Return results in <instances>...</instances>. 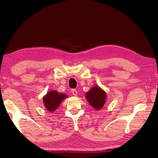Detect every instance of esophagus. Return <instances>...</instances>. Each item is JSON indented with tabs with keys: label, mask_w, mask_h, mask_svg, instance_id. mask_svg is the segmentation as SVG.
Segmentation results:
<instances>
[{
	"label": "esophagus",
	"mask_w": 158,
	"mask_h": 158,
	"mask_svg": "<svg viewBox=\"0 0 158 158\" xmlns=\"http://www.w3.org/2000/svg\"><path fill=\"white\" fill-rule=\"evenodd\" d=\"M71 92H72V94H73L74 96H77V89H73L71 90Z\"/></svg>",
	"instance_id": "esophagus-1"
}]
</instances>
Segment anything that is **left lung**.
<instances>
[{
	"label": "left lung",
	"instance_id": "obj_1",
	"mask_svg": "<svg viewBox=\"0 0 158 158\" xmlns=\"http://www.w3.org/2000/svg\"><path fill=\"white\" fill-rule=\"evenodd\" d=\"M85 98L89 104L94 109L102 108L106 101V93L98 86H94L85 94Z\"/></svg>",
	"mask_w": 158,
	"mask_h": 158
}]
</instances>
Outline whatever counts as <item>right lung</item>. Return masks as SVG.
I'll list each match as a JSON object with an SVG mask.
<instances>
[{
  "label": "right lung",
  "mask_w": 158,
  "mask_h": 158,
  "mask_svg": "<svg viewBox=\"0 0 158 158\" xmlns=\"http://www.w3.org/2000/svg\"><path fill=\"white\" fill-rule=\"evenodd\" d=\"M66 98H67V96L65 94L58 93L55 90H52L43 98V104L46 109L49 111H54L60 106L62 100Z\"/></svg>",
  "instance_id": "right-lung-1"
}]
</instances>
